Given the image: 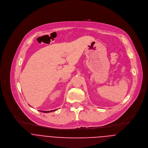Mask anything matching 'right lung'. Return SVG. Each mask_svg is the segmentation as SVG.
I'll return each instance as SVG.
<instances>
[{
    "mask_svg": "<svg viewBox=\"0 0 148 148\" xmlns=\"http://www.w3.org/2000/svg\"><path fill=\"white\" fill-rule=\"evenodd\" d=\"M56 110H52V111H41V112H45V113H49V112H53V111H56Z\"/></svg>",
    "mask_w": 148,
    "mask_h": 148,
    "instance_id": "1",
    "label": "right lung"
}]
</instances>
